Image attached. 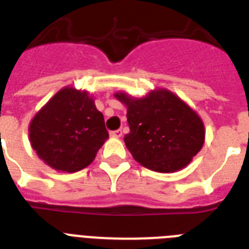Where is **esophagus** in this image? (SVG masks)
<instances>
[{"mask_svg": "<svg viewBox=\"0 0 249 249\" xmlns=\"http://www.w3.org/2000/svg\"><path fill=\"white\" fill-rule=\"evenodd\" d=\"M110 135H111L112 138H120L121 135H123V131L120 130V129H118V130H114L110 133Z\"/></svg>", "mask_w": 249, "mask_h": 249, "instance_id": "1", "label": "esophagus"}]
</instances>
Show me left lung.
<instances>
[{
	"mask_svg": "<svg viewBox=\"0 0 249 249\" xmlns=\"http://www.w3.org/2000/svg\"><path fill=\"white\" fill-rule=\"evenodd\" d=\"M126 106L130 133L124 142L137 162L156 172L182 170L205 142V126L197 112L166 89H152L144 97L116 92Z\"/></svg>",
	"mask_w": 249,
	"mask_h": 249,
	"instance_id": "obj_1",
	"label": "left lung"
}]
</instances>
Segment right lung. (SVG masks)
Returning <instances> with one entry per match:
<instances>
[{"mask_svg":"<svg viewBox=\"0 0 249 249\" xmlns=\"http://www.w3.org/2000/svg\"><path fill=\"white\" fill-rule=\"evenodd\" d=\"M108 133L104 115L85 89L63 87L29 125L33 149L58 172H77L92 163Z\"/></svg>","mask_w":249,"mask_h":249,"instance_id":"right-lung-1","label":"right lung"}]
</instances>
